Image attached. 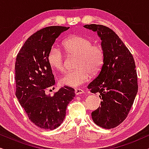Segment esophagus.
Instances as JSON below:
<instances>
[{
	"mask_svg": "<svg viewBox=\"0 0 149 149\" xmlns=\"http://www.w3.org/2000/svg\"><path fill=\"white\" fill-rule=\"evenodd\" d=\"M74 93L77 95H81V94H83V93H84V91L81 89L76 88L74 89Z\"/></svg>",
	"mask_w": 149,
	"mask_h": 149,
	"instance_id": "34e87169",
	"label": "esophagus"
}]
</instances>
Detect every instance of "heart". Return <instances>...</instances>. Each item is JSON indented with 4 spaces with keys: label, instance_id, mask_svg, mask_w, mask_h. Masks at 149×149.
<instances>
[{
    "label": "heart",
    "instance_id": "obj_1",
    "mask_svg": "<svg viewBox=\"0 0 149 149\" xmlns=\"http://www.w3.org/2000/svg\"><path fill=\"white\" fill-rule=\"evenodd\" d=\"M62 46L68 55L77 56V68L68 71L61 77L60 83L62 85L72 87L80 86L89 80L91 74H96L102 66V49L97 45H92V41L88 38L80 35H72L63 41ZM47 60L53 69L60 72L64 70V56L59 48L56 47L51 48Z\"/></svg>",
    "mask_w": 149,
    "mask_h": 149
}]
</instances>
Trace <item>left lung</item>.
Instances as JSON below:
<instances>
[{
    "instance_id": "left-lung-1",
    "label": "left lung",
    "mask_w": 149,
    "mask_h": 149,
    "mask_svg": "<svg viewBox=\"0 0 149 149\" xmlns=\"http://www.w3.org/2000/svg\"><path fill=\"white\" fill-rule=\"evenodd\" d=\"M84 27L97 32L104 53L100 72L87 86L92 93H100L102 100L91 117L97 125L111 129L125 119L137 94L135 62L129 49L109 28L97 24Z\"/></svg>"
}]
</instances>
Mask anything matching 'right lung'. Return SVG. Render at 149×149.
Here are the masks:
<instances>
[{
    "label": "right lung",
    "mask_w": 149,
    "mask_h": 149,
    "mask_svg": "<svg viewBox=\"0 0 149 149\" xmlns=\"http://www.w3.org/2000/svg\"><path fill=\"white\" fill-rule=\"evenodd\" d=\"M69 28H42L28 38L16 58V97L30 121L44 130H54L62 123L67 106L75 96L74 89L67 86L53 96L45 94V89L55 84L48 54L56 38Z\"/></svg>",
    "instance_id": "obj_1"
}]
</instances>
